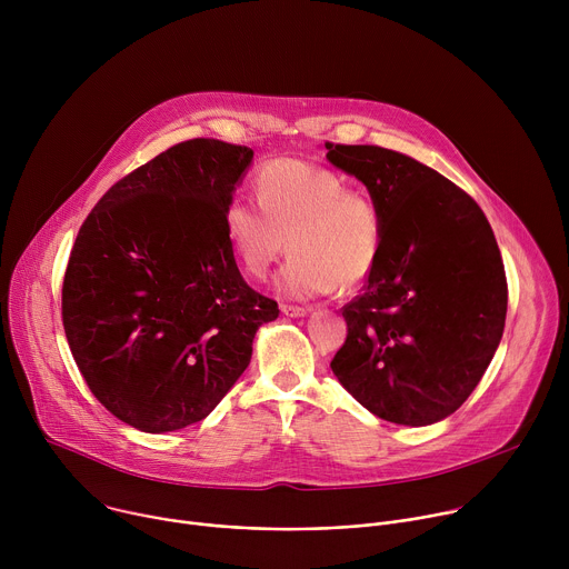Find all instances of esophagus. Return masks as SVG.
<instances>
[{
    "mask_svg": "<svg viewBox=\"0 0 569 569\" xmlns=\"http://www.w3.org/2000/svg\"><path fill=\"white\" fill-rule=\"evenodd\" d=\"M281 312L288 317H303L308 310L303 306H292V303H281Z\"/></svg>",
    "mask_w": 569,
    "mask_h": 569,
    "instance_id": "1",
    "label": "esophagus"
}]
</instances>
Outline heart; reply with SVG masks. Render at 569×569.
<instances>
[{"instance_id": "obj_1", "label": "heart", "mask_w": 569, "mask_h": 569, "mask_svg": "<svg viewBox=\"0 0 569 569\" xmlns=\"http://www.w3.org/2000/svg\"><path fill=\"white\" fill-rule=\"evenodd\" d=\"M257 202L236 196L224 207L227 238L250 277H266L288 242L295 254L279 277L288 297L353 288L373 272L385 231L380 207L340 173L290 157L266 161Z\"/></svg>"}]
</instances>
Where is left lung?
I'll return each instance as SVG.
<instances>
[{"instance_id": "8db88e82", "label": "left lung", "mask_w": 569, "mask_h": 569, "mask_svg": "<svg viewBox=\"0 0 569 569\" xmlns=\"http://www.w3.org/2000/svg\"><path fill=\"white\" fill-rule=\"evenodd\" d=\"M327 157L369 189L382 248L365 292L342 308L331 360L342 387L398 426H430L472 393L502 340L507 274L479 204L421 161L327 141Z\"/></svg>"}]
</instances>
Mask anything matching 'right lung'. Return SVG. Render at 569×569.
I'll return each instance as SVG.
<instances>
[{
	"instance_id": "1",
	"label": "right lung",
	"mask_w": 569,
	"mask_h": 569,
	"mask_svg": "<svg viewBox=\"0 0 569 569\" xmlns=\"http://www.w3.org/2000/svg\"><path fill=\"white\" fill-rule=\"evenodd\" d=\"M254 150L189 139L134 169L80 224L62 327L90 391L141 432L193 426L252 360L274 299L242 279L224 207Z\"/></svg>"
}]
</instances>
